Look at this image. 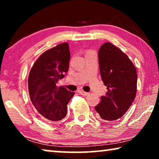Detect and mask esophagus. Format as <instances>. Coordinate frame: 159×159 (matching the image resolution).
I'll return each mask as SVG.
<instances>
[{"mask_svg":"<svg viewBox=\"0 0 159 159\" xmlns=\"http://www.w3.org/2000/svg\"><path fill=\"white\" fill-rule=\"evenodd\" d=\"M79 93L80 94V95H83V96H86V95H88V94H89L88 93L85 92V91H83V90H79Z\"/></svg>","mask_w":159,"mask_h":159,"instance_id":"obj_1","label":"esophagus"}]
</instances>
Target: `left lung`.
Listing matches in <instances>:
<instances>
[{"mask_svg": "<svg viewBox=\"0 0 159 159\" xmlns=\"http://www.w3.org/2000/svg\"><path fill=\"white\" fill-rule=\"evenodd\" d=\"M98 58L107 92L95 109L102 119L114 121L125 114L135 98L138 75L128 56L109 42L99 48Z\"/></svg>", "mask_w": 159, "mask_h": 159, "instance_id": "left-lung-1", "label": "left lung"}]
</instances>
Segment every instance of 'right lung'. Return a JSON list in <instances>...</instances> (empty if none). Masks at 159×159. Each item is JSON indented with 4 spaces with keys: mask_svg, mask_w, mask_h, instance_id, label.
Returning <instances> with one entry per match:
<instances>
[{
    "mask_svg": "<svg viewBox=\"0 0 159 159\" xmlns=\"http://www.w3.org/2000/svg\"><path fill=\"white\" fill-rule=\"evenodd\" d=\"M67 43L45 51L34 63L28 78L31 101L42 116L58 121L66 116L67 104L74 95L62 86L56 85L68 71L70 60Z\"/></svg>",
    "mask_w": 159,
    "mask_h": 159,
    "instance_id": "add662e5",
    "label": "right lung"
}]
</instances>
